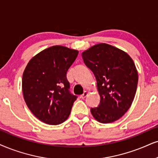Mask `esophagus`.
Listing matches in <instances>:
<instances>
[{"mask_svg":"<svg viewBox=\"0 0 158 158\" xmlns=\"http://www.w3.org/2000/svg\"><path fill=\"white\" fill-rule=\"evenodd\" d=\"M88 94H89V91H85L84 92H83V94L81 95V99H84L85 97H86L87 95H88Z\"/></svg>","mask_w":158,"mask_h":158,"instance_id":"obj_1","label":"esophagus"}]
</instances>
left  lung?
I'll return each mask as SVG.
<instances>
[{
    "mask_svg": "<svg viewBox=\"0 0 158 158\" xmlns=\"http://www.w3.org/2000/svg\"><path fill=\"white\" fill-rule=\"evenodd\" d=\"M82 57L96 77L100 97L91 114L103 124L118 120L130 108L136 93L139 76L134 61L126 52L106 43L91 47Z\"/></svg>",
    "mask_w": 158,
    "mask_h": 158,
    "instance_id": "obj_1",
    "label": "left lung"
}]
</instances>
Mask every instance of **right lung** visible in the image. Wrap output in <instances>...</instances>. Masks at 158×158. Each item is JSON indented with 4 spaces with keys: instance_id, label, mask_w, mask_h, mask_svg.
<instances>
[{
    "instance_id": "1",
    "label": "right lung",
    "mask_w": 158,
    "mask_h": 158,
    "mask_svg": "<svg viewBox=\"0 0 158 158\" xmlns=\"http://www.w3.org/2000/svg\"><path fill=\"white\" fill-rule=\"evenodd\" d=\"M77 55L78 50L67 47H50L34 56L23 72L25 102L44 123L57 125L69 117L77 97L69 93L67 73Z\"/></svg>"
}]
</instances>
